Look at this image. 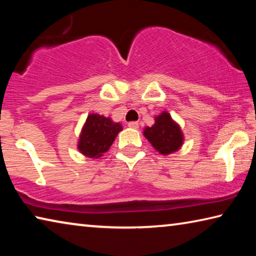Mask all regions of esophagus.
Returning <instances> with one entry per match:
<instances>
[{"label":"esophagus","instance_id":"34e87169","mask_svg":"<svg viewBox=\"0 0 256 256\" xmlns=\"http://www.w3.org/2000/svg\"><path fill=\"white\" fill-rule=\"evenodd\" d=\"M128 128H138V122H130L128 124Z\"/></svg>","mask_w":256,"mask_h":256}]
</instances>
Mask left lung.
<instances>
[{"instance_id": "8db88e82", "label": "left lung", "mask_w": 256, "mask_h": 256, "mask_svg": "<svg viewBox=\"0 0 256 256\" xmlns=\"http://www.w3.org/2000/svg\"><path fill=\"white\" fill-rule=\"evenodd\" d=\"M144 136L151 146L164 156L176 152L184 144V134L180 124L176 123L166 110L156 116L152 126L144 128Z\"/></svg>"}]
</instances>
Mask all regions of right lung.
<instances>
[{
  "instance_id": "1",
  "label": "right lung",
  "mask_w": 256,
  "mask_h": 256,
  "mask_svg": "<svg viewBox=\"0 0 256 256\" xmlns=\"http://www.w3.org/2000/svg\"><path fill=\"white\" fill-rule=\"evenodd\" d=\"M120 123H115L110 118L89 114L78 140V150L88 158H100L110 150L118 134L122 131Z\"/></svg>"
}]
</instances>
